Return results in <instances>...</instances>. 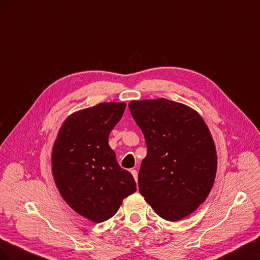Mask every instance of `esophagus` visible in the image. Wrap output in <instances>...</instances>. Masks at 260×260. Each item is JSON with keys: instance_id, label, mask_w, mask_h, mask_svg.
Masks as SVG:
<instances>
[{"instance_id": "obj_1", "label": "esophagus", "mask_w": 260, "mask_h": 260, "mask_svg": "<svg viewBox=\"0 0 260 260\" xmlns=\"http://www.w3.org/2000/svg\"><path fill=\"white\" fill-rule=\"evenodd\" d=\"M131 173L133 174V176H134V179H135V181L137 182V181H138V173H137V171H136V170H132V171H131Z\"/></svg>"}]
</instances>
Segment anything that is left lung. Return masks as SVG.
I'll return each instance as SVG.
<instances>
[{"mask_svg": "<svg viewBox=\"0 0 260 260\" xmlns=\"http://www.w3.org/2000/svg\"><path fill=\"white\" fill-rule=\"evenodd\" d=\"M128 108L147 145L139 192L162 219L180 221L205 202L216 179L208 126L194 109L165 98L134 100Z\"/></svg>", "mask_w": 260, "mask_h": 260, "instance_id": "8db88e82", "label": "left lung"}]
</instances>
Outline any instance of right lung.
<instances>
[{"instance_id":"add662e5","label":"right lung","mask_w":260,"mask_h":260,"mask_svg":"<svg viewBox=\"0 0 260 260\" xmlns=\"http://www.w3.org/2000/svg\"><path fill=\"white\" fill-rule=\"evenodd\" d=\"M125 107L124 102H105L74 112L52 148V175L62 198L95 223L112 218L123 199L136 191L134 177L118 166L109 146Z\"/></svg>"}]
</instances>
